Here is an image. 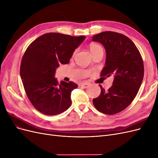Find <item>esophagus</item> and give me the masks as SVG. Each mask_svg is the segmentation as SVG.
Returning <instances> with one entry per match:
<instances>
[{
	"label": "esophagus",
	"instance_id": "obj_1",
	"mask_svg": "<svg viewBox=\"0 0 158 158\" xmlns=\"http://www.w3.org/2000/svg\"><path fill=\"white\" fill-rule=\"evenodd\" d=\"M89 85V84L88 82H82L80 84V86L83 88H86Z\"/></svg>",
	"mask_w": 158,
	"mask_h": 158
}]
</instances>
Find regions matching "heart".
<instances>
[{
  "label": "heart",
  "instance_id": "obj_1",
  "mask_svg": "<svg viewBox=\"0 0 158 158\" xmlns=\"http://www.w3.org/2000/svg\"><path fill=\"white\" fill-rule=\"evenodd\" d=\"M89 50H90L91 52H92V54L95 53V52H103V47L100 45L97 44H91L89 45ZM76 52H77V49H76L74 51L73 55H74L76 53Z\"/></svg>",
  "mask_w": 158,
  "mask_h": 158
}]
</instances>
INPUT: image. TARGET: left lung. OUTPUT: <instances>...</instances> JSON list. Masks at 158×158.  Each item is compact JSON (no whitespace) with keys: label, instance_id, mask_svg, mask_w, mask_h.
I'll return each instance as SVG.
<instances>
[{"label":"left lung","instance_id":"1","mask_svg":"<svg viewBox=\"0 0 158 158\" xmlns=\"http://www.w3.org/2000/svg\"><path fill=\"white\" fill-rule=\"evenodd\" d=\"M92 40L106 49V66L101 76H114L107 91L99 85L101 94L93 99L94 106L104 114L118 113L132 103L140 89L144 73L142 56L135 44L121 33L104 31L93 36Z\"/></svg>","mask_w":158,"mask_h":158}]
</instances>
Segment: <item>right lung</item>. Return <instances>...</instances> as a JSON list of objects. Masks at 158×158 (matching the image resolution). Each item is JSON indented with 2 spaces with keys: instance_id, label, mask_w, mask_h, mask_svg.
<instances>
[{
  "instance_id": "add662e5",
  "label": "right lung",
  "mask_w": 158,
  "mask_h": 158,
  "mask_svg": "<svg viewBox=\"0 0 158 158\" xmlns=\"http://www.w3.org/2000/svg\"><path fill=\"white\" fill-rule=\"evenodd\" d=\"M85 38L48 33L28 46L22 59L20 76L27 96L37 111L56 115L71 106V92L78 85L71 81L59 84L55 78V71L59 64L69 63Z\"/></svg>"
}]
</instances>
